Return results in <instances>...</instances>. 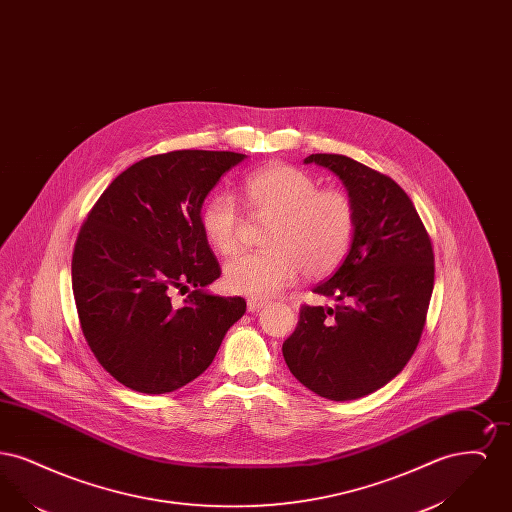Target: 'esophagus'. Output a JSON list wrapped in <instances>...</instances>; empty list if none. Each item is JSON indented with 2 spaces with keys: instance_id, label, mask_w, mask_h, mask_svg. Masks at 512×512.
Returning a JSON list of instances; mask_svg holds the SVG:
<instances>
[{
  "instance_id": "1",
  "label": "esophagus",
  "mask_w": 512,
  "mask_h": 512,
  "mask_svg": "<svg viewBox=\"0 0 512 512\" xmlns=\"http://www.w3.org/2000/svg\"><path fill=\"white\" fill-rule=\"evenodd\" d=\"M267 303V299H263V297H247V307H249V311H259V309H263Z\"/></svg>"
}]
</instances>
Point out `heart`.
I'll list each match as a JSON object with an SVG mask.
<instances>
[{
	"mask_svg": "<svg viewBox=\"0 0 512 512\" xmlns=\"http://www.w3.org/2000/svg\"><path fill=\"white\" fill-rule=\"evenodd\" d=\"M253 219L270 222L267 251L245 253L224 268V282L236 293L272 295L303 274H330L345 257L355 234V203L338 188L290 165H272L249 174L242 184ZM205 238L220 255L242 245L244 215L234 195L215 194L201 211Z\"/></svg>",
	"mask_w": 512,
	"mask_h": 512,
	"instance_id": "1",
	"label": "heart"
}]
</instances>
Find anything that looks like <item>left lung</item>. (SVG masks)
Returning a JSON list of instances; mask_svg holds the SVG:
<instances>
[{
  "label": "left lung",
  "instance_id": "obj_1",
  "mask_svg": "<svg viewBox=\"0 0 512 512\" xmlns=\"http://www.w3.org/2000/svg\"><path fill=\"white\" fill-rule=\"evenodd\" d=\"M355 203V234L340 268L313 290L334 309L301 305L282 353L293 376L330 401H351L393 380L420 341L434 290V247L411 197L363 163L315 153Z\"/></svg>",
  "mask_w": 512,
  "mask_h": 512
}]
</instances>
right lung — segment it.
<instances>
[{
  "label": "right lung",
  "instance_id": "obj_1",
  "mask_svg": "<svg viewBox=\"0 0 512 512\" xmlns=\"http://www.w3.org/2000/svg\"><path fill=\"white\" fill-rule=\"evenodd\" d=\"M244 153L178 149L121 172L84 220L73 251L82 334L117 382L169 393L213 363L244 297L203 288L220 265L201 228V205ZM195 290L176 306L171 293Z\"/></svg>",
  "mask_w": 512,
  "mask_h": 512
}]
</instances>
